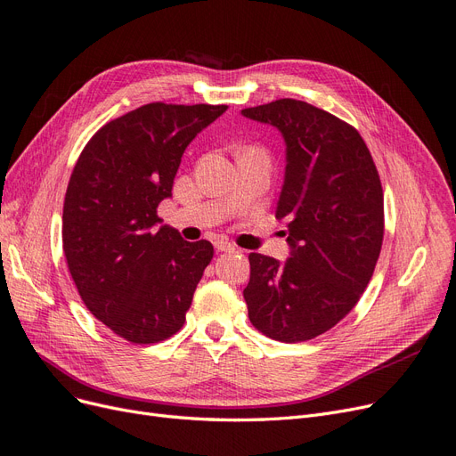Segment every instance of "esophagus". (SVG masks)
I'll list each match as a JSON object with an SVG mask.
<instances>
[{"label": "esophagus", "instance_id": "esophagus-1", "mask_svg": "<svg viewBox=\"0 0 456 456\" xmlns=\"http://www.w3.org/2000/svg\"><path fill=\"white\" fill-rule=\"evenodd\" d=\"M214 246H216L217 251H227V254H232V251H234V246L229 244L227 240H216Z\"/></svg>", "mask_w": 456, "mask_h": 456}]
</instances>
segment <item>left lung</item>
Masks as SVG:
<instances>
[{
    "label": "left lung",
    "mask_w": 456,
    "mask_h": 456,
    "mask_svg": "<svg viewBox=\"0 0 456 456\" xmlns=\"http://www.w3.org/2000/svg\"><path fill=\"white\" fill-rule=\"evenodd\" d=\"M278 127L285 178L276 217L288 224L291 257L249 254L244 289L249 322L278 342H306L357 305L383 242V190L359 131L305 101L244 109Z\"/></svg>",
    "instance_id": "8db88e82"
}]
</instances>
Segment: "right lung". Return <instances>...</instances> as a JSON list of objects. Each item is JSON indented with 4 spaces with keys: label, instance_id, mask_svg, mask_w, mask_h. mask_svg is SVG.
<instances>
[{
    "label": "right lung",
    "instance_id": "right-lung-1",
    "mask_svg": "<svg viewBox=\"0 0 456 456\" xmlns=\"http://www.w3.org/2000/svg\"><path fill=\"white\" fill-rule=\"evenodd\" d=\"M227 105L148 103L105 124L67 185L61 240L86 308L131 344L171 338L214 256L158 225L183 150Z\"/></svg>",
    "mask_w": 456,
    "mask_h": 456
}]
</instances>
